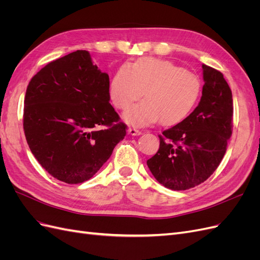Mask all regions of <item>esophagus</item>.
I'll return each instance as SVG.
<instances>
[{
	"label": "esophagus",
	"mask_w": 260,
	"mask_h": 260,
	"mask_svg": "<svg viewBox=\"0 0 260 260\" xmlns=\"http://www.w3.org/2000/svg\"><path fill=\"white\" fill-rule=\"evenodd\" d=\"M128 132H129V135H131V136H140L141 133H142L140 130H138L137 128H133V127H129Z\"/></svg>",
	"instance_id": "1"
}]
</instances>
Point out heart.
<instances>
[{
    "label": "heart",
    "instance_id": "obj_1",
    "mask_svg": "<svg viewBox=\"0 0 260 260\" xmlns=\"http://www.w3.org/2000/svg\"><path fill=\"white\" fill-rule=\"evenodd\" d=\"M123 118L131 124L144 125L161 119L162 125L177 124L191 114L200 99L202 84L195 74L175 62L143 57L130 66L123 65L111 83L114 105L125 109Z\"/></svg>",
    "mask_w": 260,
    "mask_h": 260
}]
</instances>
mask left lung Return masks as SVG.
<instances>
[{
	"instance_id": "1",
	"label": "left lung",
	"mask_w": 260,
	"mask_h": 260,
	"mask_svg": "<svg viewBox=\"0 0 260 260\" xmlns=\"http://www.w3.org/2000/svg\"><path fill=\"white\" fill-rule=\"evenodd\" d=\"M199 106L159 135V148L146 164L160 184L183 191L206 181L221 162L232 135L233 100L219 70L203 65Z\"/></svg>"
}]
</instances>
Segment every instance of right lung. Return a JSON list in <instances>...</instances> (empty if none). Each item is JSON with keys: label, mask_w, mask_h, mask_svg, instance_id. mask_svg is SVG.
<instances>
[{"label": "right lung", "mask_w": 260, "mask_h": 260, "mask_svg": "<svg viewBox=\"0 0 260 260\" xmlns=\"http://www.w3.org/2000/svg\"><path fill=\"white\" fill-rule=\"evenodd\" d=\"M109 99V77L88 51L49 62L30 80L23 131L31 153L55 179H91L124 138L127 125Z\"/></svg>", "instance_id": "obj_1"}]
</instances>
